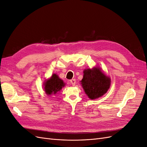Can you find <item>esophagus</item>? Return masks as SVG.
<instances>
[{
	"mask_svg": "<svg viewBox=\"0 0 147 147\" xmlns=\"http://www.w3.org/2000/svg\"><path fill=\"white\" fill-rule=\"evenodd\" d=\"M70 83H71V84H72L73 86H74L75 84V83H76V80H75V79H72V80H70Z\"/></svg>",
	"mask_w": 147,
	"mask_h": 147,
	"instance_id": "1",
	"label": "esophagus"
}]
</instances>
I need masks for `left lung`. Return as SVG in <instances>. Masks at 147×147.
<instances>
[{"label": "left lung", "mask_w": 147, "mask_h": 147, "mask_svg": "<svg viewBox=\"0 0 147 147\" xmlns=\"http://www.w3.org/2000/svg\"><path fill=\"white\" fill-rule=\"evenodd\" d=\"M85 94L91 100L104 96L111 84L110 77L106 75L99 66L83 70V77L80 81Z\"/></svg>", "instance_id": "left-lung-1"}]
</instances>
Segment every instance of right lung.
Returning <instances> with one entry per match:
<instances>
[{
  "mask_svg": "<svg viewBox=\"0 0 147 147\" xmlns=\"http://www.w3.org/2000/svg\"><path fill=\"white\" fill-rule=\"evenodd\" d=\"M65 85V83L63 80H61L57 74H53L50 78L46 79L44 82L43 90L46 94L51 96L59 92Z\"/></svg>",
  "mask_w": 147,
  "mask_h": 147,
  "instance_id": "1",
  "label": "right lung"
}]
</instances>
